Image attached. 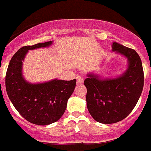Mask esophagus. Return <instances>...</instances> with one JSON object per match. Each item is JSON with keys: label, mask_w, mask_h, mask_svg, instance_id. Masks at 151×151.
I'll return each mask as SVG.
<instances>
[{"label": "esophagus", "mask_w": 151, "mask_h": 151, "mask_svg": "<svg viewBox=\"0 0 151 151\" xmlns=\"http://www.w3.org/2000/svg\"><path fill=\"white\" fill-rule=\"evenodd\" d=\"M83 81H84V79H83V77H80V76L77 77V85L82 84V83H83Z\"/></svg>", "instance_id": "obj_1"}]
</instances>
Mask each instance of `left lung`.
<instances>
[{
    "mask_svg": "<svg viewBox=\"0 0 151 151\" xmlns=\"http://www.w3.org/2000/svg\"><path fill=\"white\" fill-rule=\"evenodd\" d=\"M112 50L127 60L124 72L114 77L90 72L84 81L88 111L96 121L104 124L126 118L136 106L144 85L142 64L137 52L117 42L112 43Z\"/></svg>",
    "mask_w": 151,
    "mask_h": 151,
    "instance_id": "left-lung-1",
    "label": "left lung"
}]
</instances>
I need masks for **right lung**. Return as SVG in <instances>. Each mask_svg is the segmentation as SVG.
I'll return each instance as SVG.
<instances>
[{"label":"right lung","mask_w":151,"mask_h":151,"mask_svg":"<svg viewBox=\"0 0 151 151\" xmlns=\"http://www.w3.org/2000/svg\"><path fill=\"white\" fill-rule=\"evenodd\" d=\"M52 41L19 49L11 59L6 75V89L12 104L30 123L45 126L58 121L64 113L67 102L76 86V79H53L45 83L27 81L22 66L29 50L50 47Z\"/></svg>","instance_id":"obj_1"}]
</instances>
